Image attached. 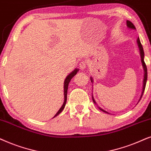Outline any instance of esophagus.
Here are the masks:
<instances>
[{"label": "esophagus", "mask_w": 151, "mask_h": 151, "mask_svg": "<svg viewBox=\"0 0 151 151\" xmlns=\"http://www.w3.org/2000/svg\"><path fill=\"white\" fill-rule=\"evenodd\" d=\"M79 67L81 68V69H86V63L85 61H81V63H79Z\"/></svg>", "instance_id": "34e87169"}]
</instances>
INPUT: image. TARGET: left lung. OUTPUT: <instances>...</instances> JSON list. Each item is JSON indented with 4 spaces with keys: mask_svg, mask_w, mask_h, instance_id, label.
<instances>
[{
    "mask_svg": "<svg viewBox=\"0 0 151 151\" xmlns=\"http://www.w3.org/2000/svg\"><path fill=\"white\" fill-rule=\"evenodd\" d=\"M127 26L129 28H131V29H136L135 27H134V25H133V23H132V22H130V21H127ZM137 44H138V46L139 47V50H140V55H141V59H142V65H143V68H144V86H143V90H142V94L141 95V97H140V99H141V98L142 97V95H143L144 94V90H145V88H146V81H147V68H146V63L145 62H144V50H143V47H142V43L141 42H140V40L139 39H137ZM91 80V81L92 82V79L91 78L90 79ZM92 100H93V102L95 104L96 102L94 101V99H93V97H92ZM98 108H99V110H102V111L104 112H106V113H108L106 111V110H104L103 109H101V108L99 107V106H98Z\"/></svg>",
    "mask_w": 151,
    "mask_h": 151,
    "instance_id": "obj_1",
    "label": "left lung"
}]
</instances>
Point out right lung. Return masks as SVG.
I'll list each match as a JSON object with an SVG mask.
<instances>
[{"label": "right lung", "mask_w": 151, "mask_h": 151, "mask_svg": "<svg viewBox=\"0 0 151 151\" xmlns=\"http://www.w3.org/2000/svg\"><path fill=\"white\" fill-rule=\"evenodd\" d=\"M77 72H78V70L77 69L74 70V71H72L71 73L69 74V75H68V77H66V79H65V81H64V98H65V100H64L63 106H61V108H60L59 111L57 112V113L55 114V116H54V117H55L56 116H57L58 114H59L60 113H61V112H62V110H63V108H65V104H66V101H67V92H68V84H69L70 80H71L72 78L77 73Z\"/></svg>", "instance_id": "add662e5"}]
</instances>
